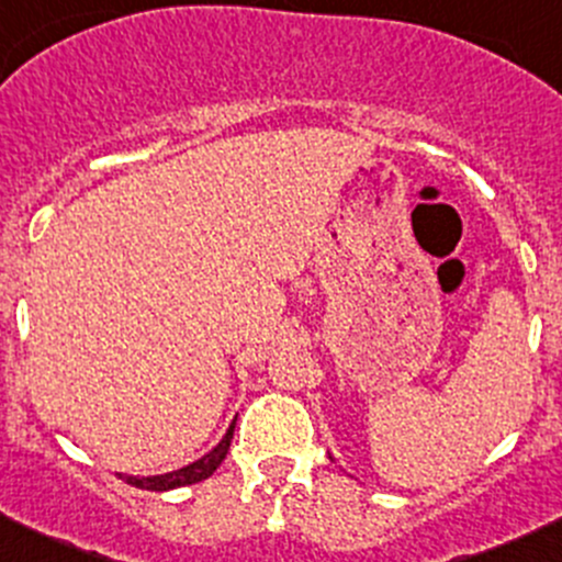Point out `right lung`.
<instances>
[{"instance_id": "1", "label": "right lung", "mask_w": 562, "mask_h": 562, "mask_svg": "<svg viewBox=\"0 0 562 562\" xmlns=\"http://www.w3.org/2000/svg\"><path fill=\"white\" fill-rule=\"evenodd\" d=\"M233 432H235V422H233V425H229L227 436H224L222 441H218L216 447H213L205 457H200V460L192 462V465L178 468V471L165 473V476H121V479H124L126 484H132V487L151 490V493H165V490L187 487V484L202 482V479L211 476V473L216 471L218 465H222L224 457H227L229 441H233Z\"/></svg>"}]
</instances>
